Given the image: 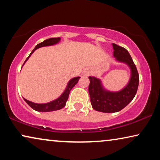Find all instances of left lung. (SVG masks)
I'll return each mask as SVG.
<instances>
[{
  "instance_id": "obj_1",
  "label": "left lung",
  "mask_w": 160,
  "mask_h": 160,
  "mask_svg": "<svg viewBox=\"0 0 160 160\" xmlns=\"http://www.w3.org/2000/svg\"><path fill=\"white\" fill-rule=\"evenodd\" d=\"M113 57L119 62H124L130 67L131 76L128 85L119 92L105 89L100 79L89 76V93L92 108L103 113H114L128 106L136 95L139 84V75L130 54L124 47L113 43Z\"/></svg>"
}]
</instances>
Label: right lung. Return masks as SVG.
<instances>
[{"label":"right lung","mask_w":160,"mask_h":160,"mask_svg":"<svg viewBox=\"0 0 160 160\" xmlns=\"http://www.w3.org/2000/svg\"><path fill=\"white\" fill-rule=\"evenodd\" d=\"M60 41V38H51L47 39V40L43 41V42L38 43V44L35 47V49L32 50L30 55L28 56V58L26 59L25 62L28 60V58H30V55L33 53L36 49L42 47H47V46H52V45L56 44V43H58ZM25 62H24V64H25ZM79 78L80 77H75L70 80L68 84L67 85L66 89H65V91L63 92V93L60 95V97H59L58 99L54 100L52 102H47V103L39 104V103H35V102L29 101V100H26L25 98H24V100H25V101L27 102V103L29 105L32 109H34V110H36L37 111H41V112H49V111L60 110V109L62 108L63 107L65 106V104H66V102L68 100V98L70 92H71L72 88H73V87L77 84L78 80H79Z\"/></svg>","instance_id":"add662e5"}]
</instances>
